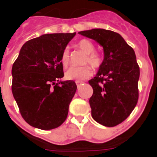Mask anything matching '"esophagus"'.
<instances>
[{
	"label": "esophagus",
	"instance_id": "1",
	"mask_svg": "<svg viewBox=\"0 0 157 157\" xmlns=\"http://www.w3.org/2000/svg\"><path fill=\"white\" fill-rule=\"evenodd\" d=\"M75 83H76V85H77L78 88V87L81 86L82 85V83H83V82H81V81H76Z\"/></svg>",
	"mask_w": 157,
	"mask_h": 157
}]
</instances>
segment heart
<instances>
[{
    "mask_svg": "<svg viewBox=\"0 0 157 157\" xmlns=\"http://www.w3.org/2000/svg\"><path fill=\"white\" fill-rule=\"evenodd\" d=\"M78 47L86 53V57L83 59L82 63H89L94 69L100 68L104 62V56L99 51L94 50V43L88 39L79 40L77 43ZM60 61L63 67H67L70 61V51L68 47L63 49L60 56ZM93 72L90 67L88 65H83L81 67H71L65 73L67 79L83 81L87 79L92 75Z\"/></svg>",
    "mask_w": 157,
    "mask_h": 157,
    "instance_id": "obj_1",
    "label": "heart"
}]
</instances>
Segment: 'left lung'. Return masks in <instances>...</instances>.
Wrapping results in <instances>:
<instances>
[{"instance_id": "obj_1", "label": "left lung", "mask_w": 157, "mask_h": 157, "mask_svg": "<svg viewBox=\"0 0 157 157\" xmlns=\"http://www.w3.org/2000/svg\"><path fill=\"white\" fill-rule=\"evenodd\" d=\"M78 34L95 40L104 48L103 64L89 81L94 90L90 105L96 122L115 127L130 116L138 103L140 69L135 52L112 30L92 29Z\"/></svg>"}]
</instances>
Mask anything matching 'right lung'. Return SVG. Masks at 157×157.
<instances>
[{
    "instance_id": "1",
    "label": "right lung",
    "mask_w": 157,
    "mask_h": 157,
    "mask_svg": "<svg viewBox=\"0 0 157 157\" xmlns=\"http://www.w3.org/2000/svg\"><path fill=\"white\" fill-rule=\"evenodd\" d=\"M75 33L47 34L29 40L12 65V91L23 120L32 127L52 130L66 120L77 90L63 77L62 51Z\"/></svg>"
}]
</instances>
